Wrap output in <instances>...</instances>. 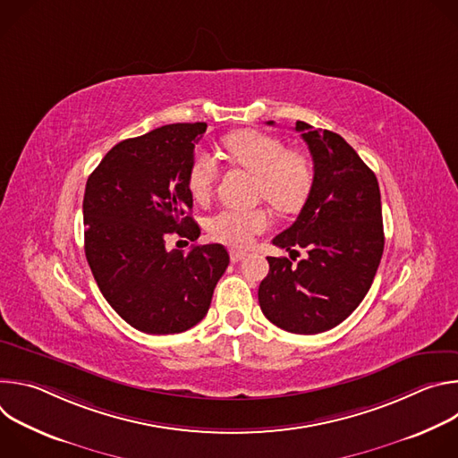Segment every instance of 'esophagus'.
<instances>
[{
	"mask_svg": "<svg viewBox=\"0 0 458 458\" xmlns=\"http://www.w3.org/2000/svg\"><path fill=\"white\" fill-rule=\"evenodd\" d=\"M246 257L244 251H237V250H230V259L232 263H239V260H242Z\"/></svg>",
	"mask_w": 458,
	"mask_h": 458,
	"instance_id": "esophagus-1",
	"label": "esophagus"
}]
</instances>
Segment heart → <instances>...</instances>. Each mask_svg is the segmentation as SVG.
Segmentation results:
<instances>
[{"label":"heart","mask_w":458,"mask_h":458,"mask_svg":"<svg viewBox=\"0 0 458 458\" xmlns=\"http://www.w3.org/2000/svg\"><path fill=\"white\" fill-rule=\"evenodd\" d=\"M228 159L259 177L257 193L281 212L304 205L313 184L310 159L299 150H288L284 141L259 130H239L223 140ZM219 177V165L208 152H198L188 168L190 195L199 203L210 199ZM270 214L265 208H225L207 223L210 239L232 248H246L255 235L267 232Z\"/></svg>","instance_id":"b5f03b06"}]
</instances>
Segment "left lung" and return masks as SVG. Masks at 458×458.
Masks as SVG:
<instances>
[{
    "label": "left lung",
    "instance_id": "1",
    "mask_svg": "<svg viewBox=\"0 0 458 458\" xmlns=\"http://www.w3.org/2000/svg\"><path fill=\"white\" fill-rule=\"evenodd\" d=\"M295 130L313 159V184L274 244L290 253L306 248L308 257L295 267L268 257L259 304L279 328L311 335L335 328L366 297L384 250L382 207L375 174L339 134L304 121Z\"/></svg>",
    "mask_w": 458,
    "mask_h": 458
}]
</instances>
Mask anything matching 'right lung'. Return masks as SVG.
<instances>
[{
  "instance_id": "right-lung-1",
  "label": "right lung",
  "mask_w": 458,
  "mask_h": 458,
  "mask_svg": "<svg viewBox=\"0 0 458 458\" xmlns=\"http://www.w3.org/2000/svg\"><path fill=\"white\" fill-rule=\"evenodd\" d=\"M207 123H174L117 143L85 188V255L115 313L132 328L168 335L198 324L230 257L221 244L166 250L172 233L195 241L188 168Z\"/></svg>"
}]
</instances>
